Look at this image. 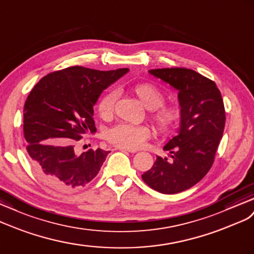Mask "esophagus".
<instances>
[{
  "mask_svg": "<svg viewBox=\"0 0 254 254\" xmlns=\"http://www.w3.org/2000/svg\"><path fill=\"white\" fill-rule=\"evenodd\" d=\"M116 149H118V150H121V151H127V152H131V153H135L136 150H134V149H128V148H125V147H120V146H117Z\"/></svg>",
  "mask_w": 254,
  "mask_h": 254,
  "instance_id": "obj_1",
  "label": "esophagus"
}]
</instances>
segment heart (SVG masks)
Masks as SVG:
<instances>
[{
    "mask_svg": "<svg viewBox=\"0 0 254 254\" xmlns=\"http://www.w3.org/2000/svg\"><path fill=\"white\" fill-rule=\"evenodd\" d=\"M133 93L150 110V119L160 132H167L173 127L180 116V109L176 104H163L164 93L151 83H138L133 87ZM118 93L115 90L108 91L97 103V112L103 119L112 118L115 103ZM151 131L146 126H134L129 123H120L108 129L106 138L113 144L128 149H136L150 137Z\"/></svg>",
    "mask_w": 254,
    "mask_h": 254,
    "instance_id": "b5f03b06",
    "label": "heart"
}]
</instances>
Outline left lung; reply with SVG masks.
Wrapping results in <instances>:
<instances>
[{"label":"left lung","instance_id":"1","mask_svg":"<svg viewBox=\"0 0 254 254\" xmlns=\"http://www.w3.org/2000/svg\"><path fill=\"white\" fill-rule=\"evenodd\" d=\"M178 91L180 125L163 147L170 159L157 157L141 175L153 190L175 194L190 189L210 170L225 126L223 100L217 84L195 70L175 67L150 69Z\"/></svg>","mask_w":254,"mask_h":254}]
</instances>
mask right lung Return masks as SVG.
Here are the masks:
<instances>
[{
	"label": "right lung",
	"mask_w": 254,
	"mask_h": 254,
	"mask_svg": "<svg viewBox=\"0 0 254 254\" xmlns=\"http://www.w3.org/2000/svg\"><path fill=\"white\" fill-rule=\"evenodd\" d=\"M128 68L97 70L71 66L43 77L23 108V133L34 172L61 191L81 189L92 180L109 151L97 148L75 153L78 140L93 134V107L104 90Z\"/></svg>",
	"instance_id": "add662e5"
}]
</instances>
